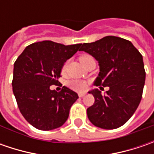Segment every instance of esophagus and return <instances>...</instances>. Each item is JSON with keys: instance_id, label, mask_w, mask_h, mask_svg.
I'll return each instance as SVG.
<instances>
[{"instance_id": "1", "label": "esophagus", "mask_w": 154, "mask_h": 154, "mask_svg": "<svg viewBox=\"0 0 154 154\" xmlns=\"http://www.w3.org/2000/svg\"><path fill=\"white\" fill-rule=\"evenodd\" d=\"M85 95H86V93H85V92H80V93H79V97H80V98L84 97Z\"/></svg>"}]
</instances>
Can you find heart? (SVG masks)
I'll return each instance as SVG.
<instances>
[{
  "instance_id": "b5f03b06",
  "label": "heart",
  "mask_w": 154,
  "mask_h": 154,
  "mask_svg": "<svg viewBox=\"0 0 154 154\" xmlns=\"http://www.w3.org/2000/svg\"><path fill=\"white\" fill-rule=\"evenodd\" d=\"M88 57H91V56H80V62H83L85 60H86V59H87ZM66 68H67V65H64V67H63V68H62V71H63V72L66 70ZM68 86H69L71 89L74 90V91H78V92H80V91H83V90H85V89H86V82H84V81H82V80H71V81H69V82H68Z\"/></svg>"
}]
</instances>
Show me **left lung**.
<instances>
[{"label": "left lung", "mask_w": 154, "mask_h": 154, "mask_svg": "<svg viewBox=\"0 0 154 154\" xmlns=\"http://www.w3.org/2000/svg\"><path fill=\"white\" fill-rule=\"evenodd\" d=\"M80 46L79 51L88 53L98 62L95 85L109 87L105 96L97 88L88 92L95 98L86 110L88 119L103 129L121 127L133 116L141 100L146 79L141 54L130 41L115 36Z\"/></svg>", "instance_id": "1"}]
</instances>
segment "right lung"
Instances as JSON below:
<instances>
[{
    "instance_id": "obj_1",
    "label": "right lung",
    "mask_w": 154,
    "mask_h": 154,
    "mask_svg": "<svg viewBox=\"0 0 154 154\" xmlns=\"http://www.w3.org/2000/svg\"><path fill=\"white\" fill-rule=\"evenodd\" d=\"M81 44L64 45L42 41L28 45L14 65L13 92L21 114L31 125L40 130H52L67 121L78 94L56 85L64 62L78 51Z\"/></svg>"
}]
</instances>
